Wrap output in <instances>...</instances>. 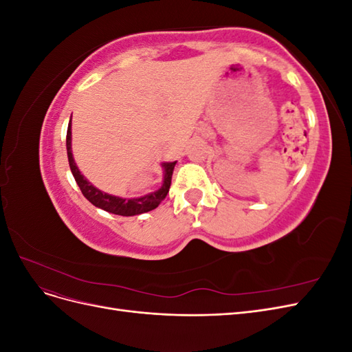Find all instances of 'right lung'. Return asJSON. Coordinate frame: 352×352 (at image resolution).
Returning <instances> with one entry per match:
<instances>
[{
  "label": "right lung",
  "instance_id": "obj_1",
  "mask_svg": "<svg viewBox=\"0 0 352 352\" xmlns=\"http://www.w3.org/2000/svg\"><path fill=\"white\" fill-rule=\"evenodd\" d=\"M72 120V119H70ZM66 146H67V157H69V166L73 173L74 180L79 185L83 197L87 198L91 204L95 207L102 208L109 212H113V214H119V216H136V214H142V212L151 211L158 207L160 202H162L166 195L168 194L170 184H172V175L176 166V162L173 163H164V182L163 186L153 194H148L141 198H133V199H126V198H119L114 195H109L102 192V190L97 189L94 185H91L87 179H85L79 168L74 164V160L72 155V129H70V123L67 127V136H66Z\"/></svg>",
  "mask_w": 352,
  "mask_h": 352
}]
</instances>
